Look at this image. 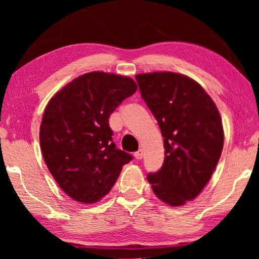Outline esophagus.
<instances>
[{"instance_id": "34e87169", "label": "esophagus", "mask_w": 259, "mask_h": 259, "mask_svg": "<svg viewBox=\"0 0 259 259\" xmlns=\"http://www.w3.org/2000/svg\"><path fill=\"white\" fill-rule=\"evenodd\" d=\"M143 155H144V151H143V150L137 151L136 153H134V157H136V159H138V160H140V159H143Z\"/></svg>"}]
</instances>
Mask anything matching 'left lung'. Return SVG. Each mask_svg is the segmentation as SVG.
I'll use <instances>...</instances> for the list:
<instances>
[{
  "instance_id": "left-lung-1",
  "label": "left lung",
  "mask_w": 259,
  "mask_h": 259,
  "mask_svg": "<svg viewBox=\"0 0 259 259\" xmlns=\"http://www.w3.org/2000/svg\"><path fill=\"white\" fill-rule=\"evenodd\" d=\"M136 79L164 138V164L147 180L159 199L182 206L201 192L218 164L224 144L221 115L204 88L185 75L154 72Z\"/></svg>"
}]
</instances>
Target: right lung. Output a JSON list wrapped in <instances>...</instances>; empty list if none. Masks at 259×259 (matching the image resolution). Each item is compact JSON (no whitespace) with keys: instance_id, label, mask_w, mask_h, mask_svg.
I'll return each instance as SVG.
<instances>
[{"instance_id":"add662e5","label":"right lung","mask_w":259,"mask_h":259,"mask_svg":"<svg viewBox=\"0 0 259 259\" xmlns=\"http://www.w3.org/2000/svg\"><path fill=\"white\" fill-rule=\"evenodd\" d=\"M136 91L130 77L92 72L73 80L48 102L40 126L41 151L49 172L72 199L97 203L133 159L116 148L108 120Z\"/></svg>"}]
</instances>
